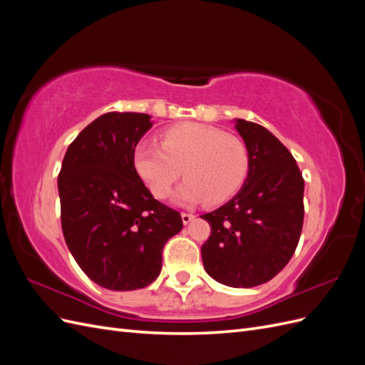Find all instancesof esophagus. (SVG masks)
<instances>
[{
  "label": "esophagus",
  "instance_id": "esophagus-1",
  "mask_svg": "<svg viewBox=\"0 0 365 365\" xmlns=\"http://www.w3.org/2000/svg\"><path fill=\"white\" fill-rule=\"evenodd\" d=\"M181 217H182V222L187 225V224H190L192 220L195 219V215H193V213H185V212H182V213H181Z\"/></svg>",
  "mask_w": 365,
  "mask_h": 365
}]
</instances>
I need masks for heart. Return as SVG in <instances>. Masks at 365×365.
I'll return each instance as SVG.
<instances>
[{"label":"heart","instance_id":"obj_1","mask_svg":"<svg viewBox=\"0 0 365 365\" xmlns=\"http://www.w3.org/2000/svg\"><path fill=\"white\" fill-rule=\"evenodd\" d=\"M134 169L149 192L164 200L181 176L178 201L219 205L231 200L245 184L250 152L235 135L201 123L165 128L160 143L143 140L134 149Z\"/></svg>","mask_w":365,"mask_h":365}]
</instances>
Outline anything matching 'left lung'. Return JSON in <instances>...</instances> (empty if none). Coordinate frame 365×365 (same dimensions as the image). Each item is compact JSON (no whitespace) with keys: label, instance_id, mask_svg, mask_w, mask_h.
<instances>
[{"label":"left lung","instance_id":"obj_1","mask_svg":"<svg viewBox=\"0 0 365 365\" xmlns=\"http://www.w3.org/2000/svg\"><path fill=\"white\" fill-rule=\"evenodd\" d=\"M250 152V172L240 192L202 215L210 237L201 247L207 274L231 288H252L275 277L300 240L304 180L279 138L263 126L237 118Z\"/></svg>","mask_w":365,"mask_h":365}]
</instances>
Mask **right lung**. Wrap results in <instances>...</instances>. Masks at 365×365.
<instances>
[{"instance_id":"add662e5","label":"right lung","mask_w":365,"mask_h":365,"mask_svg":"<svg viewBox=\"0 0 365 365\" xmlns=\"http://www.w3.org/2000/svg\"><path fill=\"white\" fill-rule=\"evenodd\" d=\"M150 128L148 114H103L74 138L59 172L65 242L88 277L111 291L155 280L164 244L182 228L180 212L157 201L134 169Z\"/></svg>"}]
</instances>
